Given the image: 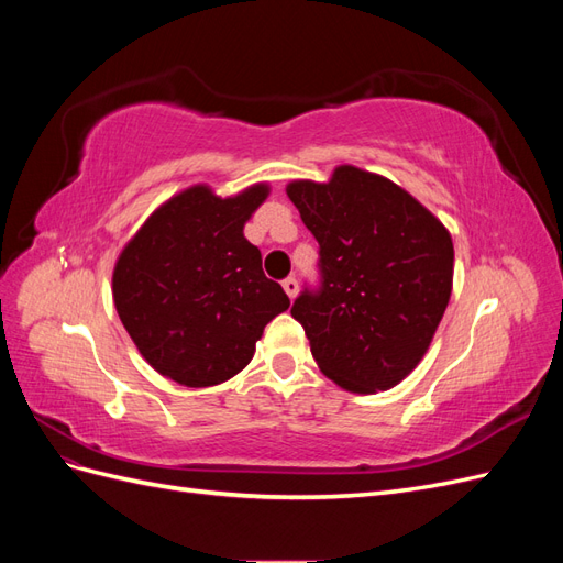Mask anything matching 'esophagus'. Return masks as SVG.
Here are the masks:
<instances>
[{"label":"esophagus","instance_id":"1","mask_svg":"<svg viewBox=\"0 0 563 563\" xmlns=\"http://www.w3.org/2000/svg\"><path fill=\"white\" fill-rule=\"evenodd\" d=\"M282 286H284V291H286V296L288 298H296L298 296V291H300V286H298V279L296 277H288V279H284L282 282Z\"/></svg>","mask_w":563,"mask_h":563}]
</instances>
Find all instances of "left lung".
<instances>
[{"mask_svg":"<svg viewBox=\"0 0 563 563\" xmlns=\"http://www.w3.org/2000/svg\"><path fill=\"white\" fill-rule=\"evenodd\" d=\"M286 195L314 234L323 286L291 308L317 366L356 395L411 373L453 291L446 225L404 187L340 164L327 183L291 180Z\"/></svg>","mask_w":563,"mask_h":563,"instance_id":"left-lung-1","label":"left lung"}]
</instances>
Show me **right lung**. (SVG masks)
Returning a JSON list of instances; mask_svg holds the SVG:
<instances>
[{"label":"right lung","instance_id":"1","mask_svg":"<svg viewBox=\"0 0 563 563\" xmlns=\"http://www.w3.org/2000/svg\"><path fill=\"white\" fill-rule=\"evenodd\" d=\"M269 195L253 183L220 197L197 183L147 216L117 255L112 300L133 345L185 387L230 380L253 360L267 321L286 312L284 288L263 275L244 225Z\"/></svg>","mask_w":563,"mask_h":563}]
</instances>
